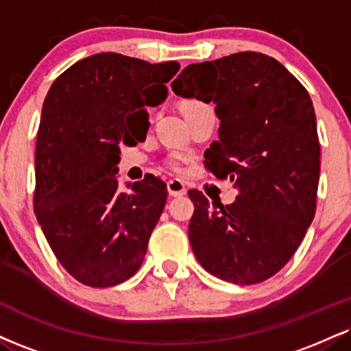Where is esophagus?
Wrapping results in <instances>:
<instances>
[{"label":"esophagus","instance_id":"1","mask_svg":"<svg viewBox=\"0 0 351 351\" xmlns=\"http://www.w3.org/2000/svg\"><path fill=\"white\" fill-rule=\"evenodd\" d=\"M167 188H168V194L173 197H180V196H184L186 194V186H184V183L181 180H170L167 183Z\"/></svg>","mask_w":351,"mask_h":351}]
</instances>
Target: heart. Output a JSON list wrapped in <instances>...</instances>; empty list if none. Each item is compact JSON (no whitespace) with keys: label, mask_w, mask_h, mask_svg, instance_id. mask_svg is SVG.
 Masks as SVG:
<instances>
[{"label":"heart","mask_w":351,"mask_h":351,"mask_svg":"<svg viewBox=\"0 0 351 351\" xmlns=\"http://www.w3.org/2000/svg\"><path fill=\"white\" fill-rule=\"evenodd\" d=\"M197 108H204V104L197 103V101H188V103L183 104V111H184V112L191 111V109H197ZM170 167L175 168V170H176V168H180L178 158H171V160H170Z\"/></svg>","instance_id":"b5f03b06"}]
</instances>
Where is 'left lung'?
<instances>
[{
  "label": "left lung",
  "mask_w": 351,
  "mask_h": 351,
  "mask_svg": "<svg viewBox=\"0 0 351 351\" xmlns=\"http://www.w3.org/2000/svg\"><path fill=\"white\" fill-rule=\"evenodd\" d=\"M171 90L216 104L219 141L206 163L239 191L227 206L189 191L194 255L223 281L268 280L291 260L315 214L320 145L309 93L280 62L256 52L188 65Z\"/></svg>",
  "instance_id": "obj_1"
}]
</instances>
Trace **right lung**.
<instances>
[{
    "label": "right lung",
    "instance_id": "obj_1",
    "mask_svg": "<svg viewBox=\"0 0 351 351\" xmlns=\"http://www.w3.org/2000/svg\"><path fill=\"white\" fill-rule=\"evenodd\" d=\"M178 62L91 55L63 71L42 106L36 143L34 210L62 267L91 288L137 273L167 202V184L150 176L119 191V147L149 130L147 106L168 96Z\"/></svg>",
    "mask_w": 351,
    "mask_h": 351
}]
</instances>
